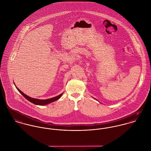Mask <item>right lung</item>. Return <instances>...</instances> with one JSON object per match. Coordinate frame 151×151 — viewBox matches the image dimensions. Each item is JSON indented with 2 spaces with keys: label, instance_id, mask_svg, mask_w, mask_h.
Here are the masks:
<instances>
[{
  "label": "right lung",
  "instance_id": "obj_1",
  "mask_svg": "<svg viewBox=\"0 0 151 151\" xmlns=\"http://www.w3.org/2000/svg\"><path fill=\"white\" fill-rule=\"evenodd\" d=\"M17 88V87H16ZM17 90H18V91L27 100L30 101L31 102L33 103L34 104H36V105H45L46 104H50L51 102H52L54 101H55L58 100L61 97V96L63 95V93L61 94L60 95L57 96V97H53V98H51V99H47V100H39V99H33V98H31L28 96H27L26 94H25L24 93H23L19 89H18V88H17Z\"/></svg>",
  "mask_w": 151,
  "mask_h": 151
}]
</instances>
